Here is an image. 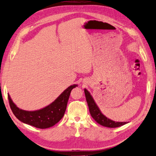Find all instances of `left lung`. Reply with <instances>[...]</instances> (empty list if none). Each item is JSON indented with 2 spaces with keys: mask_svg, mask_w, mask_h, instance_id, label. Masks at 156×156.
<instances>
[{
  "mask_svg": "<svg viewBox=\"0 0 156 156\" xmlns=\"http://www.w3.org/2000/svg\"><path fill=\"white\" fill-rule=\"evenodd\" d=\"M84 93L89 106L90 114L98 123L102 126L109 128L119 127L127 123L126 122H115L107 118L101 113V112L100 111L99 108L96 104L92 96L90 95V93L86 89H84Z\"/></svg>",
  "mask_w": 156,
  "mask_h": 156,
  "instance_id": "left-lung-1",
  "label": "left lung"
}]
</instances>
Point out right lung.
Returning <instances> with one entry per match:
<instances>
[{
    "label": "right lung",
    "mask_w": 156,
    "mask_h": 156,
    "mask_svg": "<svg viewBox=\"0 0 156 156\" xmlns=\"http://www.w3.org/2000/svg\"><path fill=\"white\" fill-rule=\"evenodd\" d=\"M77 86V84L70 86L53 103L39 110L31 112L20 109L13 103L9 94L8 99L11 110L18 120L36 128L44 129L53 126L63 118L71 90Z\"/></svg>",
    "instance_id": "obj_1"
}]
</instances>
